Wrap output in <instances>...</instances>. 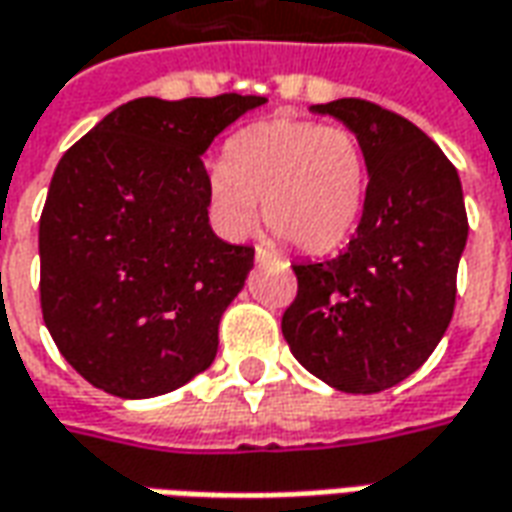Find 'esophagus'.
I'll list each match as a JSON object with an SVG mask.
<instances>
[{
    "label": "esophagus",
    "mask_w": 512,
    "mask_h": 512,
    "mask_svg": "<svg viewBox=\"0 0 512 512\" xmlns=\"http://www.w3.org/2000/svg\"><path fill=\"white\" fill-rule=\"evenodd\" d=\"M255 260L257 263H268V260H280V257H277V252L266 249V246H255Z\"/></svg>",
    "instance_id": "esophagus-1"
}]
</instances>
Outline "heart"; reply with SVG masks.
<instances>
[{
  "label": "heart",
  "mask_w": 512,
  "mask_h": 512,
  "mask_svg": "<svg viewBox=\"0 0 512 512\" xmlns=\"http://www.w3.org/2000/svg\"><path fill=\"white\" fill-rule=\"evenodd\" d=\"M368 163L355 132L307 119H263L224 144L207 171V205L227 235H246L257 202L268 230L302 252L341 246L363 213Z\"/></svg>",
  "instance_id": "b5f03b06"
}]
</instances>
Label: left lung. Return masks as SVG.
I'll list each match as a JSON object with an SVG mask.
<instances>
[{"instance_id": "8db88e82", "label": "left lung", "mask_w": 512, "mask_h": 512, "mask_svg": "<svg viewBox=\"0 0 512 512\" xmlns=\"http://www.w3.org/2000/svg\"><path fill=\"white\" fill-rule=\"evenodd\" d=\"M355 132L368 163L363 216L341 255L299 263L282 313L293 357L343 393H377L435 352L455 313L468 219L457 169L399 113L335 99L313 105Z\"/></svg>"}]
</instances>
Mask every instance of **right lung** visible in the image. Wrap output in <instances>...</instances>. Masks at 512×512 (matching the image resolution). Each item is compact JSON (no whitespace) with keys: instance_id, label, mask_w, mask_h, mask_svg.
Segmentation results:
<instances>
[{"instance_id":"right-lung-1","label":"right lung","mask_w":512,"mask_h":512,"mask_svg":"<svg viewBox=\"0 0 512 512\" xmlns=\"http://www.w3.org/2000/svg\"><path fill=\"white\" fill-rule=\"evenodd\" d=\"M266 96H141L57 163L46 194L41 310L60 355L94 388L149 399L205 371L219 321L255 263L207 221L202 155Z\"/></svg>"}]
</instances>
